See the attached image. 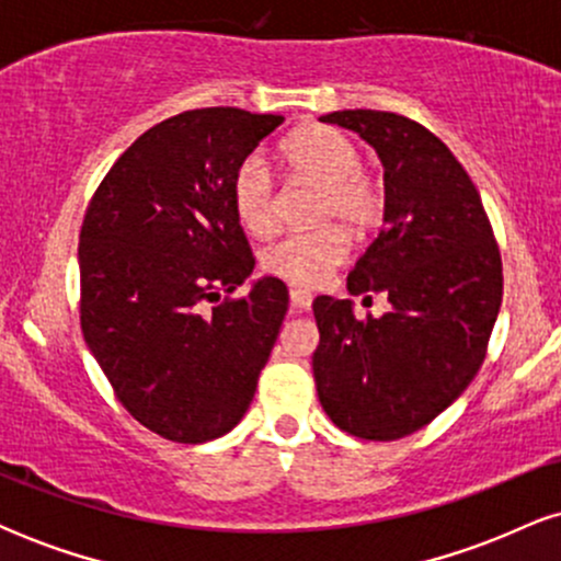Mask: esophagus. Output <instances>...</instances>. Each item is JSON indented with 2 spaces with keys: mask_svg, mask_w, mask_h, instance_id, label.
Segmentation results:
<instances>
[{
  "mask_svg": "<svg viewBox=\"0 0 561 561\" xmlns=\"http://www.w3.org/2000/svg\"><path fill=\"white\" fill-rule=\"evenodd\" d=\"M289 302H293L298 311H308V308H311V302H313V295L308 293V289L293 287V289H289Z\"/></svg>",
  "mask_w": 561,
  "mask_h": 561,
  "instance_id": "obj_1",
  "label": "esophagus"
}]
</instances>
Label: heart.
Listing matches in <instances>:
<instances>
[{"mask_svg": "<svg viewBox=\"0 0 561 561\" xmlns=\"http://www.w3.org/2000/svg\"><path fill=\"white\" fill-rule=\"evenodd\" d=\"M282 156L293 179L319 186L313 218L330 227L285 234L263 250L261 266L289 285L317 287L347 253L345 231L334 224L353 234L377 227L385 210L382 186L364 171L362 147L332 126L300 128L282 145ZM279 186L266 160L244 158L231 179V205L242 227L255 237L272 234L279 224Z\"/></svg>", "mask_w": 561, "mask_h": 561, "instance_id": "b5f03b06", "label": "heart"}]
</instances>
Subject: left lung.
<instances>
[{"instance_id":"obj_1","label":"left lung","mask_w":561,"mask_h":561,"mask_svg":"<svg viewBox=\"0 0 561 561\" xmlns=\"http://www.w3.org/2000/svg\"><path fill=\"white\" fill-rule=\"evenodd\" d=\"M385 165V227L347 274L390 311L353 317L319 295L313 379L327 416L362 440H398L448 409L485 362L504 295L499 242L478 186L430 128L398 113L337 111ZM371 298V295H369Z\"/></svg>"}]
</instances>
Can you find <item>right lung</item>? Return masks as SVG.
Returning a JSON list of instances; mask_svg holds the SVG:
<instances>
[{"instance_id": "add662e5", "label": "right lung", "mask_w": 561, "mask_h": 561, "mask_svg": "<svg viewBox=\"0 0 561 561\" xmlns=\"http://www.w3.org/2000/svg\"><path fill=\"white\" fill-rule=\"evenodd\" d=\"M282 115L203 107L160 121L105 173L79 237L81 332L124 409L173 443L242 420L287 313L231 205L237 165Z\"/></svg>"}]
</instances>
